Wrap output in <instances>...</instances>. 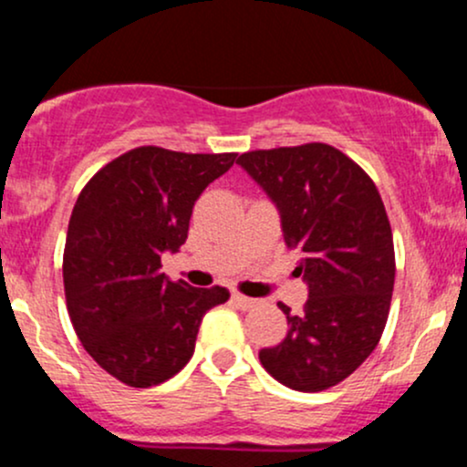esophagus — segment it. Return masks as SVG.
Wrapping results in <instances>:
<instances>
[{
  "label": "esophagus",
  "instance_id": "esophagus-1",
  "mask_svg": "<svg viewBox=\"0 0 467 467\" xmlns=\"http://www.w3.org/2000/svg\"><path fill=\"white\" fill-rule=\"evenodd\" d=\"M233 303L237 305L239 309H252V307H254V305H256L254 298L244 296V294H239V292H234V294H233Z\"/></svg>",
  "mask_w": 467,
  "mask_h": 467
}]
</instances>
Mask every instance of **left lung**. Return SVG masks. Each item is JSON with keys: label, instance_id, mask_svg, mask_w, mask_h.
Returning a JSON list of instances; mask_svg holds the SVG:
<instances>
[{"label": "left lung", "instance_id": "8db88e82", "mask_svg": "<svg viewBox=\"0 0 467 467\" xmlns=\"http://www.w3.org/2000/svg\"><path fill=\"white\" fill-rule=\"evenodd\" d=\"M237 162L281 213L283 239L301 254L303 314L287 305V336L259 351L272 378L318 393L349 378L387 327L395 248L387 208L367 171L325 142L256 149Z\"/></svg>", "mask_w": 467, "mask_h": 467}]
</instances>
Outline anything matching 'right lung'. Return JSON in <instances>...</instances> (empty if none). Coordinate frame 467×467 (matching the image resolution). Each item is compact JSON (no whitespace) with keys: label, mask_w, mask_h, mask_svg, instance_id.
<instances>
[{"label":"right lung","mask_w":467,"mask_h":467,"mask_svg":"<svg viewBox=\"0 0 467 467\" xmlns=\"http://www.w3.org/2000/svg\"><path fill=\"white\" fill-rule=\"evenodd\" d=\"M237 153L136 147L105 164L80 191L63 250L67 314L85 351L133 389L162 384L195 351L203 314L226 287H191L164 276L203 189Z\"/></svg>","instance_id":"right-lung-1"}]
</instances>
